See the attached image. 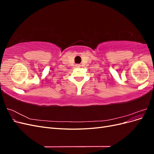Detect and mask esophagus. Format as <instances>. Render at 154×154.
I'll return each mask as SVG.
<instances>
[{
    "label": "esophagus",
    "mask_w": 154,
    "mask_h": 154,
    "mask_svg": "<svg viewBox=\"0 0 154 154\" xmlns=\"http://www.w3.org/2000/svg\"><path fill=\"white\" fill-rule=\"evenodd\" d=\"M76 67H80V65H76Z\"/></svg>",
    "instance_id": "1"
}]
</instances>
